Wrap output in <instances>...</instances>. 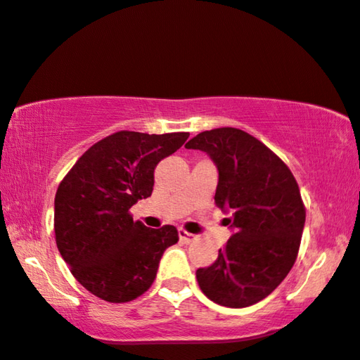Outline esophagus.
<instances>
[{
    "label": "esophagus",
    "mask_w": 360,
    "mask_h": 360,
    "mask_svg": "<svg viewBox=\"0 0 360 360\" xmlns=\"http://www.w3.org/2000/svg\"><path fill=\"white\" fill-rule=\"evenodd\" d=\"M177 233H179V238H181V240H183L184 243H191V242L195 240V236H193V233H189L188 230H184V229L177 230Z\"/></svg>",
    "instance_id": "esophagus-1"
}]
</instances>
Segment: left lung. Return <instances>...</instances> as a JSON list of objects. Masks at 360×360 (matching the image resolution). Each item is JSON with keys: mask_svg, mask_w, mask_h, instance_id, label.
I'll return each instance as SVG.
<instances>
[{"mask_svg": "<svg viewBox=\"0 0 360 360\" xmlns=\"http://www.w3.org/2000/svg\"><path fill=\"white\" fill-rule=\"evenodd\" d=\"M219 169L215 205L232 210L236 229L207 268L195 271L202 293L227 308H247L285 280L300 252L306 209L293 172L270 148L238 128L202 131L186 143Z\"/></svg>", "mask_w": 360, "mask_h": 360, "instance_id": "1", "label": "left lung"}]
</instances>
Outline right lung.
<instances>
[{
	"label": "right lung",
	"instance_id": "1",
	"mask_svg": "<svg viewBox=\"0 0 360 360\" xmlns=\"http://www.w3.org/2000/svg\"><path fill=\"white\" fill-rule=\"evenodd\" d=\"M189 133L122 130L90 146L60 181L54 200L56 243L72 275L108 303H128L150 290L174 225L148 229L130 209L150 198L155 167Z\"/></svg>",
	"mask_w": 360,
	"mask_h": 360
}]
</instances>
